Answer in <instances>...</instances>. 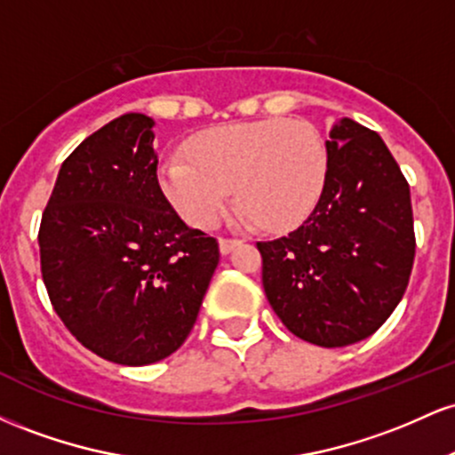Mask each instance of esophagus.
<instances>
[{
	"label": "esophagus",
	"instance_id": "1",
	"mask_svg": "<svg viewBox=\"0 0 455 455\" xmlns=\"http://www.w3.org/2000/svg\"><path fill=\"white\" fill-rule=\"evenodd\" d=\"M242 243L239 242V239H220V254H228V252H233L235 248H237V245Z\"/></svg>",
	"mask_w": 455,
	"mask_h": 455
}]
</instances>
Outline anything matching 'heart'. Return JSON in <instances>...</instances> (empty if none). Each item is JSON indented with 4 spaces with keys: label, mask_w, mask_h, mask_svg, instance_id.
I'll use <instances>...</instances> for the list:
<instances>
[{
    "label": "heart",
    "mask_w": 455,
    "mask_h": 455,
    "mask_svg": "<svg viewBox=\"0 0 455 455\" xmlns=\"http://www.w3.org/2000/svg\"><path fill=\"white\" fill-rule=\"evenodd\" d=\"M327 171L325 140L310 122L267 117L201 132L190 140V156L162 158L158 181L190 227H213L237 190L245 220L282 231L310 216Z\"/></svg>",
    "instance_id": "heart-1"
}]
</instances>
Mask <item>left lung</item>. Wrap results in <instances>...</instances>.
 Segmentation results:
<instances>
[{
  "instance_id": "obj_1",
  "label": "left lung",
  "mask_w": 455,
  "mask_h": 455,
  "mask_svg": "<svg viewBox=\"0 0 455 455\" xmlns=\"http://www.w3.org/2000/svg\"><path fill=\"white\" fill-rule=\"evenodd\" d=\"M325 148L321 201L293 233L257 248L265 295L284 327L338 348L372 336L400 304L415 233L409 184L377 132L340 117Z\"/></svg>"
}]
</instances>
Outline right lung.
Here are the masks:
<instances>
[{"instance_id": "1", "label": "right lung", "mask_w": 455, "mask_h": 455, "mask_svg": "<svg viewBox=\"0 0 455 455\" xmlns=\"http://www.w3.org/2000/svg\"><path fill=\"white\" fill-rule=\"evenodd\" d=\"M154 126L126 113L83 140L57 173L38 233L57 316L122 365L156 363L186 342L220 260L216 239L162 195Z\"/></svg>"}]
</instances>
